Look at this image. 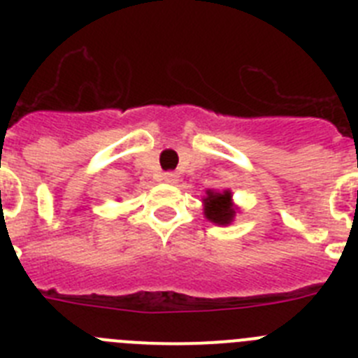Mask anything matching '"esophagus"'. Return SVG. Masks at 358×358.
<instances>
[{
    "label": "esophagus",
    "mask_w": 358,
    "mask_h": 358,
    "mask_svg": "<svg viewBox=\"0 0 358 358\" xmlns=\"http://www.w3.org/2000/svg\"><path fill=\"white\" fill-rule=\"evenodd\" d=\"M163 181L169 182V185H176L179 181V176L176 172H164L163 173Z\"/></svg>",
    "instance_id": "34e87169"
}]
</instances>
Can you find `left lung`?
Returning a JSON list of instances; mask_svg holds the SVG:
<instances>
[{"label":"left lung","mask_w":358,"mask_h":358,"mask_svg":"<svg viewBox=\"0 0 358 358\" xmlns=\"http://www.w3.org/2000/svg\"><path fill=\"white\" fill-rule=\"evenodd\" d=\"M204 215L210 218L211 222L217 224H229L233 220V208H231V194L224 192V194H215V192H208V197L204 199Z\"/></svg>","instance_id":"left-lung-1"}]
</instances>
